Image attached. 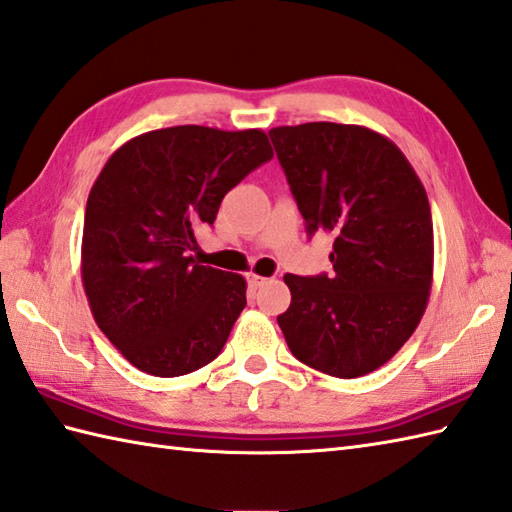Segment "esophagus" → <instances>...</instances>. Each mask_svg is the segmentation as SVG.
<instances>
[{
    "label": "esophagus",
    "mask_w": 512,
    "mask_h": 512,
    "mask_svg": "<svg viewBox=\"0 0 512 512\" xmlns=\"http://www.w3.org/2000/svg\"><path fill=\"white\" fill-rule=\"evenodd\" d=\"M247 282H249V287L252 289H260L267 282V278H263V276H258V274H249L247 276Z\"/></svg>",
    "instance_id": "obj_1"
}]
</instances>
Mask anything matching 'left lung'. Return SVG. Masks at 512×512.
<instances>
[{
	"instance_id": "obj_1",
	"label": "left lung",
	"mask_w": 512,
	"mask_h": 512,
	"mask_svg": "<svg viewBox=\"0 0 512 512\" xmlns=\"http://www.w3.org/2000/svg\"><path fill=\"white\" fill-rule=\"evenodd\" d=\"M306 232L335 236L331 276H293L278 324L293 357L339 379L388 363L412 337L434 280L427 192L399 146L359 124L269 131Z\"/></svg>"
}]
</instances>
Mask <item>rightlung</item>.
Masks as SVG:
<instances>
[{
  "instance_id": "obj_1",
  "label": "right lung",
  "mask_w": 512,
  "mask_h": 512,
  "mask_svg": "<svg viewBox=\"0 0 512 512\" xmlns=\"http://www.w3.org/2000/svg\"><path fill=\"white\" fill-rule=\"evenodd\" d=\"M274 151L265 131L199 124L142 133L102 166L87 197L81 276L94 320L120 355L153 377L219 357L247 282L197 263V230Z\"/></svg>"
}]
</instances>
